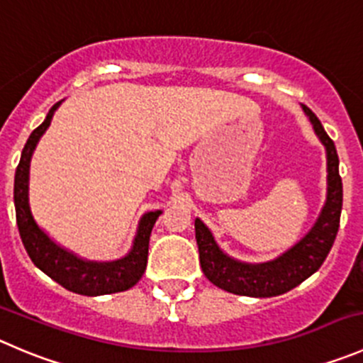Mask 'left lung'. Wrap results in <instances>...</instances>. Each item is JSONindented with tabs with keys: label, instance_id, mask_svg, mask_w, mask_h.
<instances>
[{
	"label": "left lung",
	"instance_id": "left-lung-1",
	"mask_svg": "<svg viewBox=\"0 0 363 363\" xmlns=\"http://www.w3.org/2000/svg\"><path fill=\"white\" fill-rule=\"evenodd\" d=\"M302 109L326 153V199L307 235L274 259L264 263H245L225 254L215 242L213 233L201 218H196L194 222L203 274L211 284L233 295L270 298L291 291L319 270L335 242L342 210L339 157L335 145L328 138L318 116L303 104Z\"/></svg>",
	"mask_w": 363,
	"mask_h": 363
}]
</instances>
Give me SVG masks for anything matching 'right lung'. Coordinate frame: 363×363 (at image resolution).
<instances>
[{"mask_svg": "<svg viewBox=\"0 0 363 363\" xmlns=\"http://www.w3.org/2000/svg\"><path fill=\"white\" fill-rule=\"evenodd\" d=\"M63 102V100H61ZM61 102L49 109L44 123L35 128L21 153V162L13 180V203H16L17 228L28 256L45 275L63 286L65 289L84 296L111 295L127 291L139 282L148 261L150 235L162 210L146 211L139 218L132 247L123 257L113 261H91L65 249L51 238L35 220L30 206V166L35 148L51 125L52 116Z\"/></svg>", "mask_w": 363, "mask_h": 363, "instance_id": "obj_1", "label": "right lung"}]
</instances>
